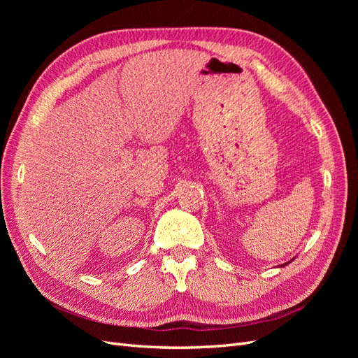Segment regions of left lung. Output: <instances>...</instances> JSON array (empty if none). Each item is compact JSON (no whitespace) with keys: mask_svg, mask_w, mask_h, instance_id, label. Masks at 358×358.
<instances>
[{"mask_svg":"<svg viewBox=\"0 0 358 358\" xmlns=\"http://www.w3.org/2000/svg\"><path fill=\"white\" fill-rule=\"evenodd\" d=\"M288 263H289V262H288ZM288 263H285V264H284V266H287V264H288Z\"/></svg>","mask_w":358,"mask_h":358,"instance_id":"left-lung-1","label":"left lung"}]
</instances>
